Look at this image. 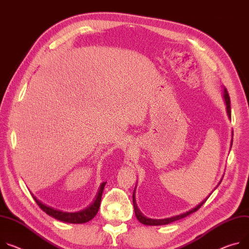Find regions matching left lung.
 <instances>
[{"label":"left lung","instance_id":"1","mask_svg":"<svg viewBox=\"0 0 249 249\" xmlns=\"http://www.w3.org/2000/svg\"><path fill=\"white\" fill-rule=\"evenodd\" d=\"M223 96H224V100H225V105H227V111H228V115L229 117L231 118V99H230V95H229V92L227 88H224L223 90ZM231 146H232V140H231ZM220 184V183H219ZM209 197V196H208ZM207 197V198H208ZM207 198L203 200L202 202H200L199 205L197 207H196L195 209L183 213V214H179V215H176V216H173V217H169V218H164V219H153V218H148L147 216H145L141 212L140 210L138 209L136 202H135V190H134V193H133V206H134V212H135V214H136V217L137 219L142 222L143 224H146V225H165V224H169L173 221H176V220H178L180 218H184L186 216H188L189 214L196 212L203 203L206 202Z\"/></svg>","mask_w":249,"mask_h":249}]
</instances>
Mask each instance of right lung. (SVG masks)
I'll return each mask as SVG.
<instances>
[{
  "instance_id": "right-lung-1",
  "label": "right lung",
  "mask_w": 249,
  "mask_h": 249,
  "mask_svg": "<svg viewBox=\"0 0 249 249\" xmlns=\"http://www.w3.org/2000/svg\"><path fill=\"white\" fill-rule=\"evenodd\" d=\"M105 184L106 183H102L101 186H100V189L93 200V202L90 205L87 209L81 211V212H78V213H64V212H61V211H58V210H55L53 208H51V207H48L44 205V203L40 202L38 199H36L35 196V200L36 202L37 203V206L44 212L46 213H48L49 215L58 219V220H61V221H64V222H70V223H84V222H87L89 220H91L95 215L96 213H98V210H99V207H100V201H101V196H102V193H103V190H104V187H105Z\"/></svg>"
}]
</instances>
